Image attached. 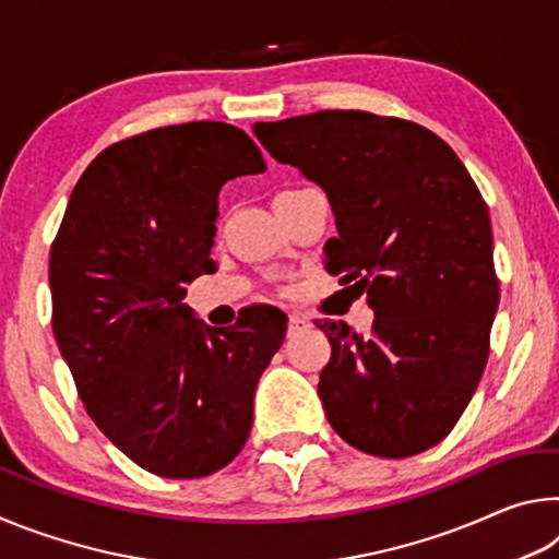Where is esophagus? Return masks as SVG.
<instances>
[{"label": "esophagus", "instance_id": "obj_1", "mask_svg": "<svg viewBox=\"0 0 559 559\" xmlns=\"http://www.w3.org/2000/svg\"><path fill=\"white\" fill-rule=\"evenodd\" d=\"M306 328H310L306 316H300V313H290V316H288V335H298V333H302V330H306Z\"/></svg>", "mask_w": 559, "mask_h": 559}]
</instances>
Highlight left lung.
<instances>
[{
  "instance_id": "obj_1",
  "label": "left lung",
  "mask_w": 559,
  "mask_h": 559,
  "mask_svg": "<svg viewBox=\"0 0 559 559\" xmlns=\"http://www.w3.org/2000/svg\"><path fill=\"white\" fill-rule=\"evenodd\" d=\"M253 135L328 194L325 269L374 310L367 337L320 325L330 427L382 459L437 447L486 370L498 310L490 216L468 169L431 130L365 110L257 122Z\"/></svg>"
}]
</instances>
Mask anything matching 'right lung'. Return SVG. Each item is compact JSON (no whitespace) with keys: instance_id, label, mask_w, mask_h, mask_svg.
Instances as JSON below:
<instances>
[{"instance_id":"right-lung-1","label":"right lung","mask_w":559,"mask_h":559,"mask_svg":"<svg viewBox=\"0 0 559 559\" xmlns=\"http://www.w3.org/2000/svg\"><path fill=\"white\" fill-rule=\"evenodd\" d=\"M226 122H182L110 145L73 187L51 243L53 335L96 427L163 478H202L243 449L253 392L286 316L251 306L210 328L185 302L214 273L219 189L261 175Z\"/></svg>"}]
</instances>
